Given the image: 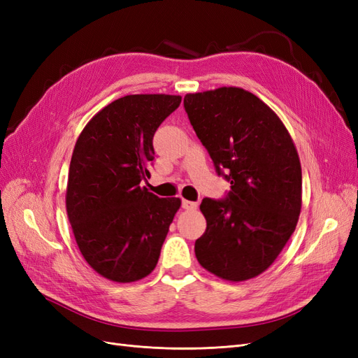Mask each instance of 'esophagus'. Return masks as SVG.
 Masks as SVG:
<instances>
[{
	"label": "esophagus",
	"mask_w": 358,
	"mask_h": 358,
	"mask_svg": "<svg viewBox=\"0 0 358 358\" xmlns=\"http://www.w3.org/2000/svg\"><path fill=\"white\" fill-rule=\"evenodd\" d=\"M197 203L196 201H189V200H182V208L183 209H187V210H192V209H196L197 208Z\"/></svg>",
	"instance_id": "obj_1"
}]
</instances>
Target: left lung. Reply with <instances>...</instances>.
Returning <instances> with one entry per match:
<instances>
[{"label":"left lung","mask_w":358,"mask_h":358,"mask_svg":"<svg viewBox=\"0 0 358 358\" xmlns=\"http://www.w3.org/2000/svg\"><path fill=\"white\" fill-rule=\"evenodd\" d=\"M183 107L216 173L230 182L224 199H203L206 231L199 263L225 280L263 273L294 233L301 208V167L285 125L242 88L187 94Z\"/></svg>","instance_id":"left-lung-1"}]
</instances>
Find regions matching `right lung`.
<instances>
[{
    "mask_svg": "<svg viewBox=\"0 0 358 358\" xmlns=\"http://www.w3.org/2000/svg\"><path fill=\"white\" fill-rule=\"evenodd\" d=\"M179 95H125L86 124L69 170L66 206L83 258L115 282H134L155 268L180 208L140 183L150 176L154 134Z\"/></svg>",
    "mask_w": 358,
    "mask_h": 358,
    "instance_id": "1",
    "label": "right lung"
}]
</instances>
